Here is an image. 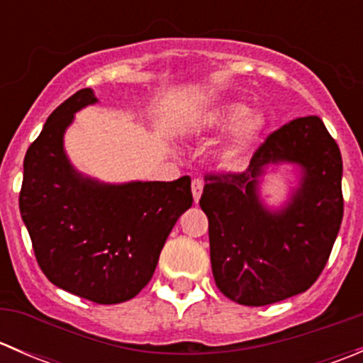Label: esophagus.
<instances>
[{"mask_svg":"<svg viewBox=\"0 0 363 363\" xmlns=\"http://www.w3.org/2000/svg\"><path fill=\"white\" fill-rule=\"evenodd\" d=\"M191 191H193V199H195V202H199L200 196H202V191H203V181L202 179H193L191 182Z\"/></svg>","mask_w":363,"mask_h":363,"instance_id":"34e87169","label":"esophagus"}]
</instances>
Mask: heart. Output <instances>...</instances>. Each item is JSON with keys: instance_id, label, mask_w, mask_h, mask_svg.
<instances>
[{"instance_id": "obj_1", "label": "heart", "mask_w": 363, "mask_h": 363, "mask_svg": "<svg viewBox=\"0 0 363 363\" xmlns=\"http://www.w3.org/2000/svg\"><path fill=\"white\" fill-rule=\"evenodd\" d=\"M250 107L240 104L226 105L225 108H221L219 112H216L214 116H211L207 119L208 128L212 130H232V128L242 124L243 121L250 116ZM246 121V120H245ZM263 128V119L259 116H251L244 126L240 128L239 135L235 137V140L232 144L226 145L221 151L219 158L225 164H235L240 160V156L247 151V147L252 144V140L256 138V135L259 133V130Z\"/></svg>"}]
</instances>
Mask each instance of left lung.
Here are the masks:
<instances>
[{
    "label": "left lung",
    "instance_id": "8db88e82",
    "mask_svg": "<svg viewBox=\"0 0 363 363\" xmlns=\"http://www.w3.org/2000/svg\"><path fill=\"white\" fill-rule=\"evenodd\" d=\"M303 167L301 188L286 209L267 211L255 184L269 162ZM342 158L316 116L272 131L244 172L205 174L200 207L208 218L216 286L242 306L281 302L309 290L328 262L342 221Z\"/></svg>",
    "mask_w": 363,
    "mask_h": 363
}]
</instances>
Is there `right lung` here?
Masks as SVG:
<instances>
[{
  "mask_svg": "<svg viewBox=\"0 0 363 363\" xmlns=\"http://www.w3.org/2000/svg\"><path fill=\"white\" fill-rule=\"evenodd\" d=\"M96 101L77 91L47 119L24 158L19 207L47 279L96 303H119L151 281L168 233L193 203L188 175L170 182L100 184L73 170L63 135Z\"/></svg>",
  "mask_w": 363,
  "mask_h": 363,
  "instance_id": "obj_1",
  "label": "right lung"
}]
</instances>
